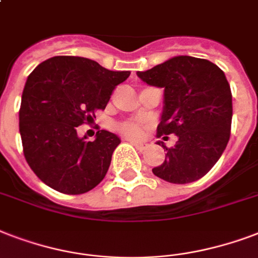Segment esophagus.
I'll return each mask as SVG.
<instances>
[{
  "label": "esophagus",
  "mask_w": 258,
  "mask_h": 258,
  "mask_svg": "<svg viewBox=\"0 0 258 258\" xmlns=\"http://www.w3.org/2000/svg\"><path fill=\"white\" fill-rule=\"evenodd\" d=\"M127 141H128L130 143H133L134 146L137 147L138 150H146L147 149V143H145V142H142V141H133V139H127Z\"/></svg>",
  "instance_id": "esophagus-1"
}]
</instances>
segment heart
<instances>
[{"label":"heart","instance_id":"1","mask_svg":"<svg viewBox=\"0 0 258 258\" xmlns=\"http://www.w3.org/2000/svg\"><path fill=\"white\" fill-rule=\"evenodd\" d=\"M119 130L127 137L137 138L142 133V124H139L137 121H124L119 124Z\"/></svg>","mask_w":258,"mask_h":258}]
</instances>
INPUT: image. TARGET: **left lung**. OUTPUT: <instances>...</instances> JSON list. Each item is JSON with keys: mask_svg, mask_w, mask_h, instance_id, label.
Listing matches in <instances>:
<instances>
[{"mask_svg": "<svg viewBox=\"0 0 258 258\" xmlns=\"http://www.w3.org/2000/svg\"><path fill=\"white\" fill-rule=\"evenodd\" d=\"M138 77L147 85L164 88V111L158 135H177L166 147L165 161L153 169L172 184H188L207 174L230 139L233 100L225 73L207 59L174 56Z\"/></svg>", "mask_w": 258, "mask_h": 258, "instance_id": "1", "label": "left lung"}]
</instances>
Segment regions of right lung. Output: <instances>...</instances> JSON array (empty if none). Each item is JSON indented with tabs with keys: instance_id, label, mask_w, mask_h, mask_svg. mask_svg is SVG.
<instances>
[{
	"instance_id": "add662e5",
	"label": "right lung",
	"mask_w": 258,
	"mask_h": 258,
	"mask_svg": "<svg viewBox=\"0 0 258 258\" xmlns=\"http://www.w3.org/2000/svg\"><path fill=\"white\" fill-rule=\"evenodd\" d=\"M130 72H112L92 59L52 56L27 78L19 112L23 151L29 168L52 189L81 195L103 181L120 139L101 130L93 142L77 127L105 109Z\"/></svg>"
}]
</instances>
